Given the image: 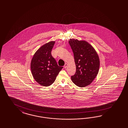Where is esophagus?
Wrapping results in <instances>:
<instances>
[{
	"mask_svg": "<svg viewBox=\"0 0 128 128\" xmlns=\"http://www.w3.org/2000/svg\"><path fill=\"white\" fill-rule=\"evenodd\" d=\"M67 66H68V64H67V63H66V64H65V65L64 66V68H66V67H67Z\"/></svg>",
	"mask_w": 128,
	"mask_h": 128,
	"instance_id": "esophagus-1",
	"label": "esophagus"
}]
</instances>
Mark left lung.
I'll use <instances>...</instances> for the list:
<instances>
[{
    "label": "left lung",
    "mask_w": 128,
    "mask_h": 128,
    "mask_svg": "<svg viewBox=\"0 0 128 128\" xmlns=\"http://www.w3.org/2000/svg\"><path fill=\"white\" fill-rule=\"evenodd\" d=\"M68 42L76 66V72L71 76V80L78 87H84L90 84L98 74L100 65L98 55L86 41L70 39Z\"/></svg>",
    "instance_id": "obj_1"
}]
</instances>
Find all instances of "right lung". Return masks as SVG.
Listing matches in <instances>:
<instances>
[{
	"instance_id": "obj_1",
	"label": "right lung",
	"mask_w": 128,
	"mask_h": 128,
	"mask_svg": "<svg viewBox=\"0 0 128 128\" xmlns=\"http://www.w3.org/2000/svg\"><path fill=\"white\" fill-rule=\"evenodd\" d=\"M55 42L50 41L40 47L31 60L32 74L35 81L44 86L52 84L63 68L58 65L51 54Z\"/></svg>"
}]
</instances>
